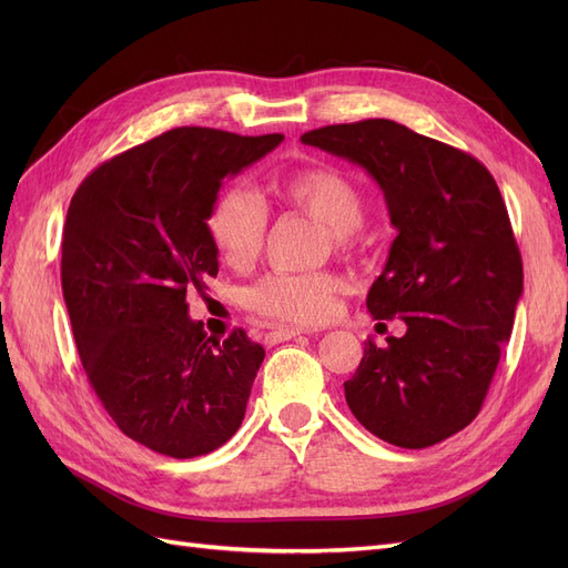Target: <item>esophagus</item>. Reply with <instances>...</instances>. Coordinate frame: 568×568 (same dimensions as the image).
<instances>
[{"mask_svg":"<svg viewBox=\"0 0 568 568\" xmlns=\"http://www.w3.org/2000/svg\"><path fill=\"white\" fill-rule=\"evenodd\" d=\"M301 334H315V329H307V326H274V329L267 332V341L270 343H280V341H288Z\"/></svg>","mask_w":568,"mask_h":568,"instance_id":"34e87169","label":"esophagus"}]
</instances>
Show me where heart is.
<instances>
[{"mask_svg":"<svg viewBox=\"0 0 568 568\" xmlns=\"http://www.w3.org/2000/svg\"><path fill=\"white\" fill-rule=\"evenodd\" d=\"M265 194L270 203L311 215L329 227V242L336 251L355 246V230L365 217V199L357 184L341 170L329 165L301 168L272 178ZM205 227L220 261L242 270L261 253L267 232V209L246 189L232 186L215 196ZM343 291L346 280L336 272H274L246 291V307L272 322L320 324L336 313Z\"/></svg>","mask_w":568,"mask_h":568,"instance_id":"obj_1","label":"heart"}]
</instances>
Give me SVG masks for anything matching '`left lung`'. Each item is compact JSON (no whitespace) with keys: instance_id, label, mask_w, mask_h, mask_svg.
I'll list each match as a JSON object with an SVG mask.
<instances>
[{"instance_id":"1","label":"left lung","mask_w":568,"mask_h":568,"mask_svg":"<svg viewBox=\"0 0 568 568\" xmlns=\"http://www.w3.org/2000/svg\"><path fill=\"white\" fill-rule=\"evenodd\" d=\"M303 144L363 165L379 182L388 261L367 294L374 320L405 336L369 338L343 384L355 419L398 448L436 445L471 424L500 363L524 291V263L488 168L386 118L305 132Z\"/></svg>"}]
</instances>
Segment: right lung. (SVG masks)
Wrapping results in <instances>:
<instances>
[{
  "label": "right lung",
  "instance_id": "1",
  "mask_svg": "<svg viewBox=\"0 0 568 568\" xmlns=\"http://www.w3.org/2000/svg\"><path fill=\"white\" fill-rule=\"evenodd\" d=\"M282 140L175 128L101 163L68 205L61 286L82 369L153 453L209 455L242 426L265 351L244 329L205 336L186 296L217 274L205 217L222 180Z\"/></svg>",
  "mask_w": 568,
  "mask_h": 568
}]
</instances>
